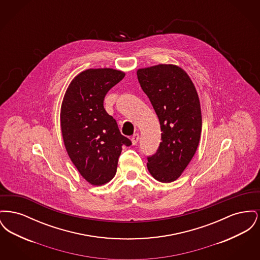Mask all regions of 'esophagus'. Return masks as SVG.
Segmentation results:
<instances>
[{"instance_id": "obj_1", "label": "esophagus", "mask_w": 260, "mask_h": 260, "mask_svg": "<svg viewBox=\"0 0 260 260\" xmlns=\"http://www.w3.org/2000/svg\"><path fill=\"white\" fill-rule=\"evenodd\" d=\"M138 140H139V135H138V134H136V135H134V136H132V142H133L134 145L137 144Z\"/></svg>"}]
</instances>
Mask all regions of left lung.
<instances>
[{
    "instance_id": "1",
    "label": "left lung",
    "mask_w": 260,
    "mask_h": 260,
    "mask_svg": "<svg viewBox=\"0 0 260 260\" xmlns=\"http://www.w3.org/2000/svg\"><path fill=\"white\" fill-rule=\"evenodd\" d=\"M137 78L161 124L160 146L147 157L149 173L161 182H172L183 173L198 147L202 131L198 93L185 71L175 65L139 69Z\"/></svg>"
}]
</instances>
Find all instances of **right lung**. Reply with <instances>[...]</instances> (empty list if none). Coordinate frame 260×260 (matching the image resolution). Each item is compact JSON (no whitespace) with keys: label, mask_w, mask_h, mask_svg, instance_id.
I'll list each match as a JSON object with an SVG mask.
<instances>
[{"label":"right lung","mask_w":260,"mask_h":260,"mask_svg":"<svg viewBox=\"0 0 260 260\" xmlns=\"http://www.w3.org/2000/svg\"><path fill=\"white\" fill-rule=\"evenodd\" d=\"M124 77L110 68L87 69L71 82L63 99L60 121L65 148L79 173L92 185L111 180L122 147L132 145L103 106L106 93Z\"/></svg>","instance_id":"1"}]
</instances>
